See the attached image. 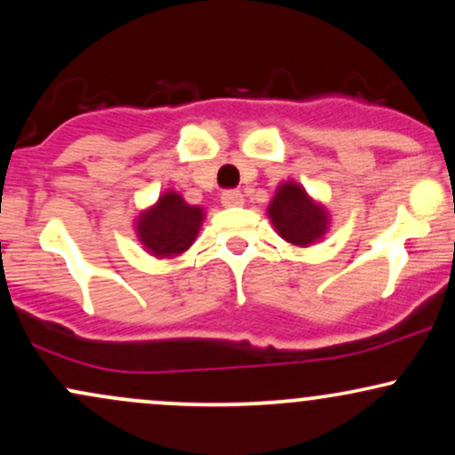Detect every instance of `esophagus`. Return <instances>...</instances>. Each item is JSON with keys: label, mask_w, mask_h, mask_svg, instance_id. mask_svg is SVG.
Returning <instances> with one entry per match:
<instances>
[{"label": "esophagus", "mask_w": 455, "mask_h": 455, "mask_svg": "<svg viewBox=\"0 0 455 455\" xmlns=\"http://www.w3.org/2000/svg\"><path fill=\"white\" fill-rule=\"evenodd\" d=\"M224 207H242L243 205V195L239 190H224L220 196Z\"/></svg>", "instance_id": "esophagus-1"}]
</instances>
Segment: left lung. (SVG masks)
<instances>
[{
    "instance_id": "8db88e82",
    "label": "left lung",
    "mask_w": 455,
    "mask_h": 455,
    "mask_svg": "<svg viewBox=\"0 0 455 455\" xmlns=\"http://www.w3.org/2000/svg\"><path fill=\"white\" fill-rule=\"evenodd\" d=\"M267 213L280 237L293 245H310L327 233L325 207L312 201L295 181H286L278 188Z\"/></svg>"
}]
</instances>
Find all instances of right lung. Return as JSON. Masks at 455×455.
<instances>
[{
  "mask_svg": "<svg viewBox=\"0 0 455 455\" xmlns=\"http://www.w3.org/2000/svg\"><path fill=\"white\" fill-rule=\"evenodd\" d=\"M201 224V207L188 205L181 195L169 190L151 210L140 213L137 233L154 257H177L195 243Z\"/></svg>",
  "mask_w": 455,
  "mask_h": 455,
  "instance_id": "1",
  "label": "right lung"
}]
</instances>
